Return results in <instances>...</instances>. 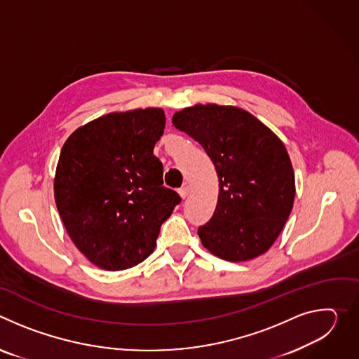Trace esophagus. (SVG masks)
<instances>
[{
	"instance_id": "esophagus-1",
	"label": "esophagus",
	"mask_w": 359,
	"mask_h": 359,
	"mask_svg": "<svg viewBox=\"0 0 359 359\" xmlns=\"http://www.w3.org/2000/svg\"><path fill=\"white\" fill-rule=\"evenodd\" d=\"M189 193H190V187L187 186V184H184V186H182L180 189H179V194L184 198V197H187L189 196Z\"/></svg>"
}]
</instances>
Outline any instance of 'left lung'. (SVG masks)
I'll list each match as a JSON object with an SVG mask.
<instances>
[{"label": "left lung", "instance_id": "1", "mask_svg": "<svg viewBox=\"0 0 359 359\" xmlns=\"http://www.w3.org/2000/svg\"><path fill=\"white\" fill-rule=\"evenodd\" d=\"M173 125L203 146L219 176L216 210L197 230L201 244L227 262L264 254L281 233L295 196L283 142L236 107L186 108L175 114Z\"/></svg>", "mask_w": 359, "mask_h": 359}]
</instances>
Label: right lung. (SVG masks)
<instances>
[{"mask_svg": "<svg viewBox=\"0 0 359 359\" xmlns=\"http://www.w3.org/2000/svg\"><path fill=\"white\" fill-rule=\"evenodd\" d=\"M165 123L158 108L108 114L76 129L61 150L57 208L75 245L100 269L119 271L149 257L182 201L163 186L153 155Z\"/></svg>", "mask_w": 359, "mask_h": 359, "instance_id": "1", "label": "right lung"}]
</instances>
